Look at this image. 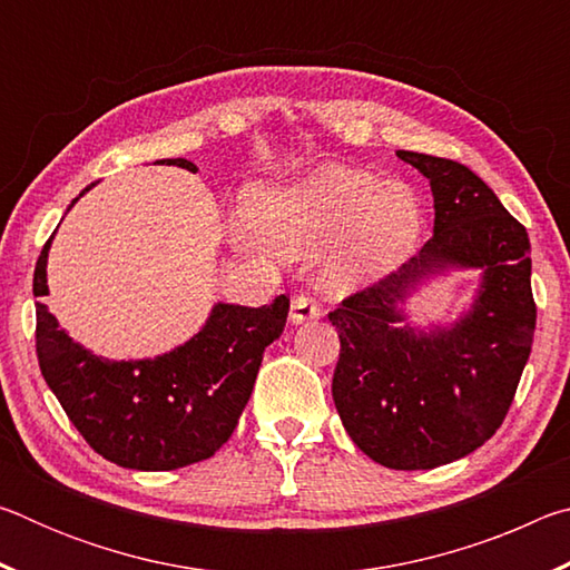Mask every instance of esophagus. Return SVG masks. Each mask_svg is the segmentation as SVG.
Wrapping results in <instances>:
<instances>
[{
    "label": "esophagus",
    "mask_w": 570,
    "mask_h": 570,
    "mask_svg": "<svg viewBox=\"0 0 570 570\" xmlns=\"http://www.w3.org/2000/svg\"><path fill=\"white\" fill-rule=\"evenodd\" d=\"M320 316H322V308L308 294H298L292 298V308H288V322L292 324L314 322L320 320Z\"/></svg>",
    "instance_id": "esophagus-1"
}]
</instances>
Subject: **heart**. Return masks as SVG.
<instances>
[{
	"label": "heart",
	"instance_id": "heart-1",
	"mask_svg": "<svg viewBox=\"0 0 570 570\" xmlns=\"http://www.w3.org/2000/svg\"><path fill=\"white\" fill-rule=\"evenodd\" d=\"M422 200L410 183L326 163L288 183L250 190L246 224L282 254L332 244L326 278L356 286L410 254L422 228Z\"/></svg>",
	"mask_w": 570,
	"mask_h": 570
}]
</instances>
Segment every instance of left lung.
Listing matches in <instances>:
<instances>
[{
    "mask_svg": "<svg viewBox=\"0 0 570 570\" xmlns=\"http://www.w3.org/2000/svg\"><path fill=\"white\" fill-rule=\"evenodd\" d=\"M430 180L432 238L397 272L330 314L342 350L332 397L364 455L392 470H432L495 435L535 332L528 230L470 168L397 150ZM480 271L450 325H412L406 302L432 277Z\"/></svg>",
    "mask_w": 570,
    "mask_h": 570,
    "instance_id": "left-lung-1",
    "label": "left lung"
}]
</instances>
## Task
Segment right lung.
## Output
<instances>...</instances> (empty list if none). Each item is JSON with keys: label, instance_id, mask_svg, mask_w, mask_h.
Returning <instances> with one entry per match:
<instances>
[{"label": "right lung", "instance_id": "obj_1", "mask_svg": "<svg viewBox=\"0 0 570 570\" xmlns=\"http://www.w3.org/2000/svg\"><path fill=\"white\" fill-rule=\"evenodd\" d=\"M158 163L198 170L186 158ZM52 238L37 258L35 296L50 294ZM35 306L37 360L67 417L98 455L148 472L193 465L224 445L254 392L264 350L282 336L288 314L284 294L258 308L218 302L206 324L176 350L118 362L75 342L47 304Z\"/></svg>", "mask_w": 570, "mask_h": 570}]
</instances>
